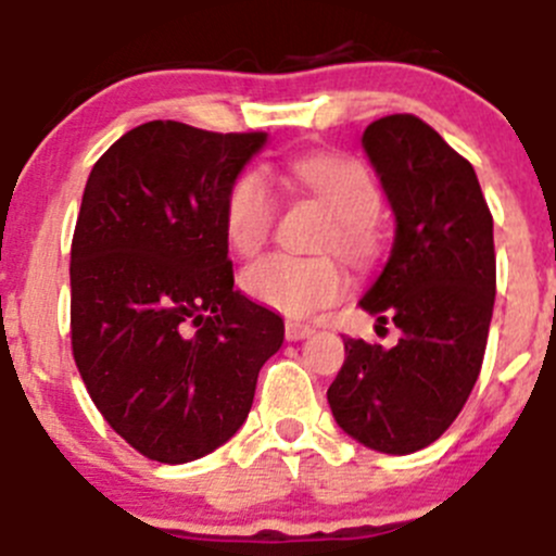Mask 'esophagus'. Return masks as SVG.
Masks as SVG:
<instances>
[{
    "label": "esophagus",
    "instance_id": "34e87169",
    "mask_svg": "<svg viewBox=\"0 0 556 556\" xmlns=\"http://www.w3.org/2000/svg\"><path fill=\"white\" fill-rule=\"evenodd\" d=\"M314 336V327L303 325V321H287V341H303V338Z\"/></svg>",
    "mask_w": 556,
    "mask_h": 556
}]
</instances>
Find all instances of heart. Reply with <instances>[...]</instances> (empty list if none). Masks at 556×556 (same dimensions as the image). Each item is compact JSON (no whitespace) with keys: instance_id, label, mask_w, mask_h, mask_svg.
Listing matches in <instances>:
<instances>
[{"instance_id":"obj_1","label":"heart","mask_w":556,"mask_h":556,"mask_svg":"<svg viewBox=\"0 0 556 556\" xmlns=\"http://www.w3.org/2000/svg\"><path fill=\"white\" fill-rule=\"evenodd\" d=\"M289 177L332 210V224L321 248H338L352 262H371L379 248L374 218L382 195L368 166L336 152H311L289 163ZM278 215L273 182L258 168H248L231 182L224 202V229L229 245L253 256L269 240ZM242 289L251 300L287 316H308L341 300L349 289V273L341 258L289 256L269 253L242 273Z\"/></svg>"}]
</instances>
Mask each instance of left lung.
<instances>
[{"label":"left lung","mask_w":556,"mask_h":556,"mask_svg":"<svg viewBox=\"0 0 556 556\" xmlns=\"http://www.w3.org/2000/svg\"><path fill=\"white\" fill-rule=\"evenodd\" d=\"M363 147L395 240L361 305L401 338L393 349L343 338L327 401L352 440L406 456L440 440L478 382L496 294L494 220L472 163L420 116H382Z\"/></svg>","instance_id":"left-lung-1"}]
</instances>
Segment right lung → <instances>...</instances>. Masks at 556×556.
I'll use <instances>...</instances> for the list:
<instances>
[{
	"label": "right lung",
	"mask_w": 556,
	"mask_h": 556,
	"mask_svg": "<svg viewBox=\"0 0 556 556\" xmlns=\"http://www.w3.org/2000/svg\"><path fill=\"white\" fill-rule=\"evenodd\" d=\"M267 134L155 119L89 172L71 245V343L89 399L161 464L207 456L251 412L283 319L235 292L224 202Z\"/></svg>",
	"instance_id": "1"
}]
</instances>
